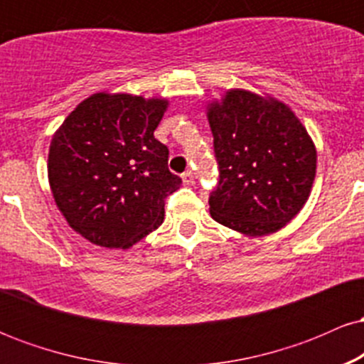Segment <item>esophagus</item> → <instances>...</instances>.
Listing matches in <instances>:
<instances>
[{
	"label": "esophagus",
	"instance_id": "1",
	"mask_svg": "<svg viewBox=\"0 0 364 364\" xmlns=\"http://www.w3.org/2000/svg\"><path fill=\"white\" fill-rule=\"evenodd\" d=\"M181 179H183V183H185V185H193V179H195V176H193V173H191V171H186V173H183L181 174Z\"/></svg>",
	"mask_w": 364,
	"mask_h": 364
}]
</instances>
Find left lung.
<instances>
[{"instance_id":"8db88e82","label":"left lung","mask_w":364,"mask_h":364,"mask_svg":"<svg viewBox=\"0 0 364 364\" xmlns=\"http://www.w3.org/2000/svg\"><path fill=\"white\" fill-rule=\"evenodd\" d=\"M219 164L208 205L212 219L246 236H265L291 223L306 203L316 149L289 106L232 89L207 106Z\"/></svg>"}]
</instances>
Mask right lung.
Listing matches in <instances>:
<instances>
[{"mask_svg":"<svg viewBox=\"0 0 364 364\" xmlns=\"http://www.w3.org/2000/svg\"><path fill=\"white\" fill-rule=\"evenodd\" d=\"M166 99L90 95L53 135L48 178L73 231L104 248L139 243L164 220V203L181 185L169 150L154 132Z\"/></svg>","mask_w":364,"mask_h":364,"instance_id":"1","label":"right lung"}]
</instances>
